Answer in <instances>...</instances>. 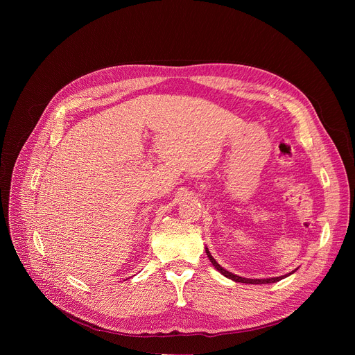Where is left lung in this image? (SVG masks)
<instances>
[{"instance_id": "1", "label": "left lung", "mask_w": 355, "mask_h": 355, "mask_svg": "<svg viewBox=\"0 0 355 355\" xmlns=\"http://www.w3.org/2000/svg\"><path fill=\"white\" fill-rule=\"evenodd\" d=\"M205 251H207V256H208V259L211 260V263H212V266L222 274V275H225L226 278H229V279H232V281H234V282H241V284H254V285H257V284H274V282H278V281H281V279H284V278H286V277H289L291 274H293L295 271H292V272H289V274H285V275H281V277H274V278H264V279H257V278H254V279H250V278H243V277H239V275H234V274H232V272H229V271H226L223 267H220L218 263H216V260L211 256V252H209V250L205 247Z\"/></svg>"}]
</instances>
